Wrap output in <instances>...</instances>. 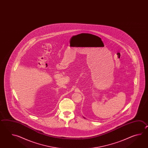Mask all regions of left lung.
Returning a JSON list of instances; mask_svg holds the SVG:
<instances>
[{
	"label": "left lung",
	"instance_id": "1",
	"mask_svg": "<svg viewBox=\"0 0 148 148\" xmlns=\"http://www.w3.org/2000/svg\"><path fill=\"white\" fill-rule=\"evenodd\" d=\"M84 119H85V117H84Z\"/></svg>",
	"mask_w": 148,
	"mask_h": 148
}]
</instances>
